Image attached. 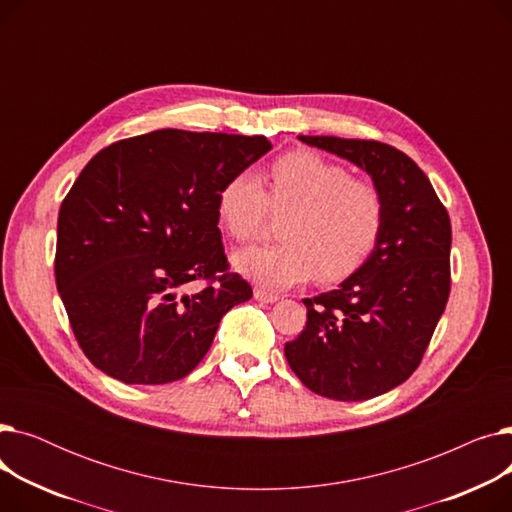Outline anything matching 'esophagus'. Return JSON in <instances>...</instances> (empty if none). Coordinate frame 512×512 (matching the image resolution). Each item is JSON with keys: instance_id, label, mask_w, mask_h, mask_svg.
Masks as SVG:
<instances>
[{"instance_id": "esophagus-1", "label": "esophagus", "mask_w": 512, "mask_h": 512, "mask_svg": "<svg viewBox=\"0 0 512 512\" xmlns=\"http://www.w3.org/2000/svg\"><path fill=\"white\" fill-rule=\"evenodd\" d=\"M253 294H255V299L261 301V303H276L280 299L276 292H270V290H265V288H255Z\"/></svg>"}]
</instances>
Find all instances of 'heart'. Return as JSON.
Wrapping results in <instances>:
<instances>
[{"label": "heart", "instance_id": "b5f03b06", "mask_svg": "<svg viewBox=\"0 0 512 512\" xmlns=\"http://www.w3.org/2000/svg\"><path fill=\"white\" fill-rule=\"evenodd\" d=\"M218 215L228 234L249 242L261 234L272 209L286 215L284 240L234 255V267L267 288H290L311 278L334 282L359 270L384 224V197L371 180L313 151L282 155L272 166L270 195L261 178L242 170L224 182Z\"/></svg>", "mask_w": 512, "mask_h": 512}]
</instances>
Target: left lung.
<instances>
[{
    "instance_id": "1",
    "label": "left lung",
    "mask_w": 512,
    "mask_h": 512,
    "mask_svg": "<svg viewBox=\"0 0 512 512\" xmlns=\"http://www.w3.org/2000/svg\"><path fill=\"white\" fill-rule=\"evenodd\" d=\"M299 139L365 170L384 197V224L355 274L303 299L305 330L284 355L311 392L367 400L409 380L432 340L450 294V218L402 151L363 139Z\"/></svg>"
}]
</instances>
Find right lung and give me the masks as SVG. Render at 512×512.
Masks as SVG:
<instances>
[{"instance_id": "add662e5", "label": "right lung", "mask_w": 512, "mask_h": 512, "mask_svg": "<svg viewBox=\"0 0 512 512\" xmlns=\"http://www.w3.org/2000/svg\"><path fill=\"white\" fill-rule=\"evenodd\" d=\"M270 149L261 134L164 128L101 149L80 172L58 215L56 284L97 369L124 384L176 382L253 297L228 272L215 199ZM195 281L206 284L184 293Z\"/></svg>"}]
</instances>
